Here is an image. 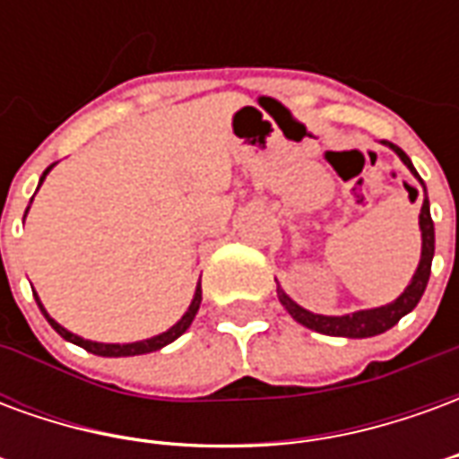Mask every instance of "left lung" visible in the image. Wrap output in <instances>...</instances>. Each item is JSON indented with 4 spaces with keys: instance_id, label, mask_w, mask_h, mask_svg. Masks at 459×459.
I'll return each instance as SVG.
<instances>
[{
    "instance_id": "left-lung-1",
    "label": "left lung",
    "mask_w": 459,
    "mask_h": 459,
    "mask_svg": "<svg viewBox=\"0 0 459 459\" xmlns=\"http://www.w3.org/2000/svg\"><path fill=\"white\" fill-rule=\"evenodd\" d=\"M391 150L401 157L405 167L411 169L415 179L423 184V179L418 177L413 161L408 160L401 147H395L394 142H384ZM425 191V184H423ZM418 223H420V238H423V246H420V263L415 268L413 278L408 282V288L388 305H381V307L374 309H359V312H351V315H342V317H329V315H315L309 309L299 307L295 299L290 298L285 290L278 285V298L282 302V307L288 309L295 322H299L302 327L315 329L319 334H329V337H346V339H366L376 337V334H384L388 329L398 325V319L405 317L408 312H413L415 305L420 302L425 292V285L430 280V265H433L435 255V226L433 219H430V201H428V194H425L423 206H420V216H418Z\"/></svg>"
}]
</instances>
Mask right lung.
Listing matches in <instances>:
<instances>
[{
    "label": "right lung",
    "instance_id": "add662e5",
    "mask_svg": "<svg viewBox=\"0 0 459 459\" xmlns=\"http://www.w3.org/2000/svg\"><path fill=\"white\" fill-rule=\"evenodd\" d=\"M51 169H54V164L41 174L39 186L44 184L46 174H48ZM26 213H29V209H26ZM26 213H24V219H26ZM34 298L36 302H39V309H41V312H44V317L48 319V325H51V327H54L56 332L65 339V342H71V344L75 346H83L85 351H91V354H98V356H140V354H150V351H157V349H161V346L171 344L174 339H179L181 334L191 327V322H194V317H196V312H199V305H201V282L196 285V292H194V299H191L189 309L184 312V317H181L174 327H169L167 332H161V334H157V337L142 339V342H130V344H105V342H91V339L78 337V334H74V332H68L65 327H61V325H58L48 312H46V307L41 305V299H39L36 292H34Z\"/></svg>",
    "mask_w": 459,
    "mask_h": 459
}]
</instances>
